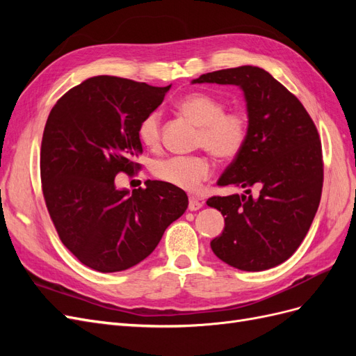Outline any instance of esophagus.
Wrapping results in <instances>:
<instances>
[{
	"instance_id": "obj_1",
	"label": "esophagus",
	"mask_w": 356,
	"mask_h": 356,
	"mask_svg": "<svg viewBox=\"0 0 356 356\" xmlns=\"http://www.w3.org/2000/svg\"><path fill=\"white\" fill-rule=\"evenodd\" d=\"M202 207H203V203H202L199 199L190 197V200H188V209H190V211H197V209H200Z\"/></svg>"
}]
</instances>
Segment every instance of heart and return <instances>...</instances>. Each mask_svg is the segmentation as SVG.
<instances>
[{
  "instance_id": "heart-1",
  "label": "heart",
  "mask_w": 356,
  "mask_h": 356,
  "mask_svg": "<svg viewBox=\"0 0 356 356\" xmlns=\"http://www.w3.org/2000/svg\"><path fill=\"white\" fill-rule=\"evenodd\" d=\"M178 110L199 127V147L220 160H232L242 153L250 136V122L243 113L225 111V104L209 93H191L178 102ZM138 138L149 149L161 143L160 113H148L138 126ZM153 174L166 184L186 191H196L211 174V165L202 156H174L160 160Z\"/></svg>"
}]
</instances>
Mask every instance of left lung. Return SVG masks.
Returning a JSON list of instances; mask_svg holds the SVG:
<instances>
[{"label": "left lung", "mask_w": 356, "mask_h": 356, "mask_svg": "<svg viewBox=\"0 0 356 356\" xmlns=\"http://www.w3.org/2000/svg\"><path fill=\"white\" fill-rule=\"evenodd\" d=\"M195 83L239 86L246 101L250 136L218 186L243 195L213 196L225 225L211 242L213 254L232 267L260 272L286 261L315 218L324 182L316 126L296 96L267 71L243 65L200 75ZM261 190L252 197V186Z\"/></svg>", "instance_id": "1"}]
</instances>
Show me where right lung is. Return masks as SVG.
<instances>
[{
  "instance_id": "add662e5",
  "label": "right lung",
  "mask_w": 356,
  "mask_h": 356,
  "mask_svg": "<svg viewBox=\"0 0 356 356\" xmlns=\"http://www.w3.org/2000/svg\"><path fill=\"white\" fill-rule=\"evenodd\" d=\"M169 89L96 75L49 114L40 154L46 207L62 243L96 272L141 263L188 207L186 191L163 181L148 179L132 193L114 182L120 172L141 169L138 126Z\"/></svg>"
}]
</instances>
